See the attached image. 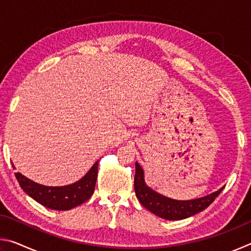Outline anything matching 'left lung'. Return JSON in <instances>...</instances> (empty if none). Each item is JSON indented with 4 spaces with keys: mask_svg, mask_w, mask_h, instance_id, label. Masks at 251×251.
Instances as JSON below:
<instances>
[{
    "mask_svg": "<svg viewBox=\"0 0 251 251\" xmlns=\"http://www.w3.org/2000/svg\"><path fill=\"white\" fill-rule=\"evenodd\" d=\"M135 167L134 187L136 197L146 209L166 220H180L198 214L206 209L224 189V187H222L217 192L201 198L190 199V201H177V199L164 196L148 187L144 178V169L137 161L135 163Z\"/></svg>",
    "mask_w": 251,
    "mask_h": 251,
    "instance_id": "1",
    "label": "left lung"
}]
</instances>
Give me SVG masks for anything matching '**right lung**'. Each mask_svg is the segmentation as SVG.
Listing matches in <instances>:
<instances>
[{
    "label": "right lung",
    "instance_id": "obj_1",
    "mask_svg": "<svg viewBox=\"0 0 251 251\" xmlns=\"http://www.w3.org/2000/svg\"><path fill=\"white\" fill-rule=\"evenodd\" d=\"M99 161H95L86 175L79 180L66 186L53 187L37 184L21 173H15V177L21 188L41 205L54 210H70L88 201L94 193ZM13 169H15L14 165Z\"/></svg>",
    "mask_w": 251,
    "mask_h": 251
}]
</instances>
